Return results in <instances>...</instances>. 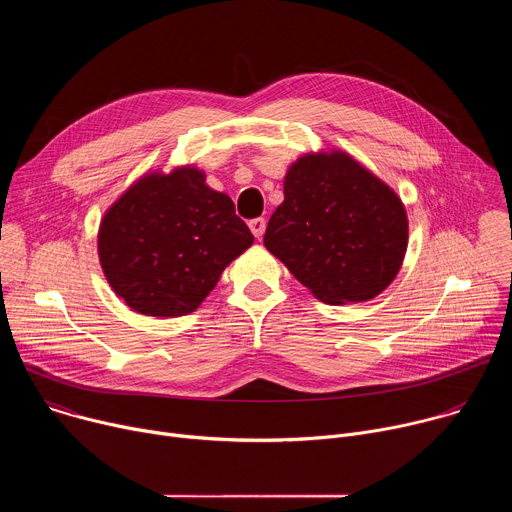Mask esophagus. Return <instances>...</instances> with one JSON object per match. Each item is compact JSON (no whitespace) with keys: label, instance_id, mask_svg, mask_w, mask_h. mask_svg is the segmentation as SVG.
Segmentation results:
<instances>
[{"label":"esophagus","instance_id":"34e87169","mask_svg":"<svg viewBox=\"0 0 512 512\" xmlns=\"http://www.w3.org/2000/svg\"><path fill=\"white\" fill-rule=\"evenodd\" d=\"M249 229H251V233H253L257 239H261L263 233H265V218H263V216L253 218V221H249Z\"/></svg>","mask_w":512,"mask_h":512}]
</instances>
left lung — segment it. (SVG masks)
<instances>
[{
	"mask_svg": "<svg viewBox=\"0 0 512 512\" xmlns=\"http://www.w3.org/2000/svg\"><path fill=\"white\" fill-rule=\"evenodd\" d=\"M285 200L265 247L326 304L367 302L395 279L407 249L397 194L350 156H304L289 168Z\"/></svg>",
	"mask_w": 512,
	"mask_h": 512,
	"instance_id": "1",
	"label": "left lung"
}]
</instances>
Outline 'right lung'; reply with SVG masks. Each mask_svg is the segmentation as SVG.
<instances>
[{
    "label": "right lung",
    "instance_id": "add662e5",
    "mask_svg": "<svg viewBox=\"0 0 512 512\" xmlns=\"http://www.w3.org/2000/svg\"><path fill=\"white\" fill-rule=\"evenodd\" d=\"M253 243L233 200L182 168L135 182L105 214L99 257L115 294L139 314L194 312L225 267Z\"/></svg>",
    "mask_w": 512,
    "mask_h": 512
}]
</instances>
